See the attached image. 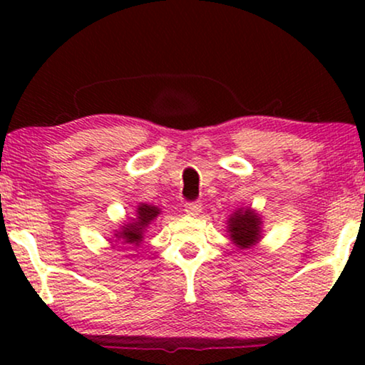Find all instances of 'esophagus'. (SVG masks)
<instances>
[{
    "mask_svg": "<svg viewBox=\"0 0 365 365\" xmlns=\"http://www.w3.org/2000/svg\"><path fill=\"white\" fill-rule=\"evenodd\" d=\"M184 211H186L189 216H199V214L202 212V204L194 201V202H187L186 206H184Z\"/></svg>",
    "mask_w": 365,
    "mask_h": 365,
    "instance_id": "obj_1",
    "label": "esophagus"
}]
</instances>
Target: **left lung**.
I'll return each mask as SVG.
<instances>
[{
  "instance_id": "left-lung-1",
  "label": "left lung",
  "mask_w": 365,
  "mask_h": 365,
  "mask_svg": "<svg viewBox=\"0 0 365 365\" xmlns=\"http://www.w3.org/2000/svg\"><path fill=\"white\" fill-rule=\"evenodd\" d=\"M262 217L252 207H237L227 219V237L239 249L256 247L262 239Z\"/></svg>"
}]
</instances>
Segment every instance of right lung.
<instances>
[{"label": "right lung", "instance_id": "obj_1", "mask_svg": "<svg viewBox=\"0 0 365 365\" xmlns=\"http://www.w3.org/2000/svg\"><path fill=\"white\" fill-rule=\"evenodd\" d=\"M159 214H161V209L158 206L139 202L136 207V216H134L131 221L123 222V226L118 229L116 234H114L116 242H121L123 246H126L128 249L139 247L144 241V232H146L149 224H151Z\"/></svg>", "mask_w": 365, "mask_h": 365}]
</instances>
